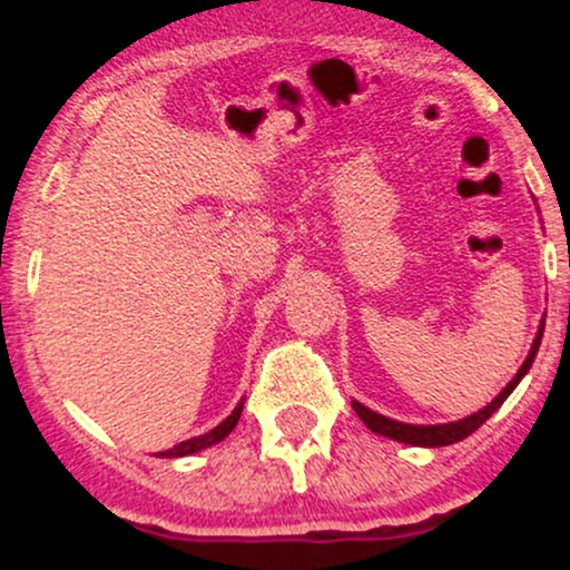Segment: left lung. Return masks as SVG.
Here are the masks:
<instances>
[{
  "instance_id": "left-lung-1",
  "label": "left lung",
  "mask_w": 570,
  "mask_h": 570,
  "mask_svg": "<svg viewBox=\"0 0 570 570\" xmlns=\"http://www.w3.org/2000/svg\"><path fill=\"white\" fill-rule=\"evenodd\" d=\"M541 335H544V324L539 326V335H535V340H533L531 353H528V358H525V362H522L520 372H517V375L512 377V383H509L507 389H503L501 394L488 404V407H482L480 412H474V415L463 417V421L442 423V426H410V423H399V421H391V417H385V415H377V412L367 410V407H364V404H358V402H351V404H353V410H356V415L364 421V426H367L370 431H375V434L389 436V440L417 444V448H444V444L461 442V440H466L469 434H474V431L480 429L482 423H485L488 417L493 415V412L499 410L503 402H507V396L517 389V383H520L522 377H525V372L531 370L535 353H539Z\"/></svg>"
}]
</instances>
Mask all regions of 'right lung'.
I'll return each mask as SVG.
<instances>
[{
    "instance_id": "add662e5",
    "label": "right lung",
    "mask_w": 570,
    "mask_h": 570,
    "mask_svg": "<svg viewBox=\"0 0 570 570\" xmlns=\"http://www.w3.org/2000/svg\"><path fill=\"white\" fill-rule=\"evenodd\" d=\"M240 412H244V404H238V407L233 410V415H227L225 421H222L217 429H212V431H208V434L193 436V440H187V442H179V444H174L171 450H163V453H158V455H160V458H181V455L198 453V450H206V448H212V444L222 442V440H225L227 434H230V431L235 429V423H238Z\"/></svg>"
}]
</instances>
